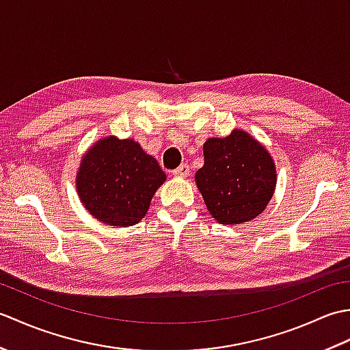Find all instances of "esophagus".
<instances>
[{
    "label": "esophagus",
    "mask_w": 350,
    "mask_h": 350,
    "mask_svg": "<svg viewBox=\"0 0 350 350\" xmlns=\"http://www.w3.org/2000/svg\"><path fill=\"white\" fill-rule=\"evenodd\" d=\"M189 173H191V170H189L188 163H182L180 167H177V168L173 171V176H176V177H188Z\"/></svg>",
    "instance_id": "1"
}]
</instances>
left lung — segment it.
<instances>
[{
    "label": "left lung",
    "mask_w": 350,
    "mask_h": 350,
    "mask_svg": "<svg viewBox=\"0 0 350 350\" xmlns=\"http://www.w3.org/2000/svg\"><path fill=\"white\" fill-rule=\"evenodd\" d=\"M203 153L204 165L196 173V183L219 224H242L266 209L277 185V170L257 139L234 129L226 138L207 139Z\"/></svg>",
    "instance_id": "obj_1"
}]
</instances>
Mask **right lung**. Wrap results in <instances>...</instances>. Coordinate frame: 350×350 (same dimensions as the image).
I'll list each match as a JSON object with an SVG mask.
<instances>
[{
  "instance_id": "obj_1",
  "label": "right lung",
  "mask_w": 350,
  "mask_h": 350,
  "mask_svg": "<svg viewBox=\"0 0 350 350\" xmlns=\"http://www.w3.org/2000/svg\"><path fill=\"white\" fill-rule=\"evenodd\" d=\"M165 179L159 163L135 141L107 137L81 159L77 191L96 219L129 227L146 217L152 197Z\"/></svg>"
}]
</instances>
